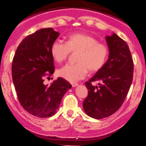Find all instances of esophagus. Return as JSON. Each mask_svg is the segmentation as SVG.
Returning <instances> with one entry per match:
<instances>
[{"mask_svg": "<svg viewBox=\"0 0 146 146\" xmlns=\"http://www.w3.org/2000/svg\"><path fill=\"white\" fill-rule=\"evenodd\" d=\"M71 85H72V86L73 88H74V87H76V86H78V84H77V83H75V82H72V83H71Z\"/></svg>", "mask_w": 146, "mask_h": 146, "instance_id": "34e87169", "label": "esophagus"}]
</instances>
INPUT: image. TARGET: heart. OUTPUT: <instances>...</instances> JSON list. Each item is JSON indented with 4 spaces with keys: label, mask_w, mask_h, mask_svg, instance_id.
<instances>
[{
    "label": "heart",
    "mask_w": 146,
    "mask_h": 146,
    "mask_svg": "<svg viewBox=\"0 0 146 146\" xmlns=\"http://www.w3.org/2000/svg\"><path fill=\"white\" fill-rule=\"evenodd\" d=\"M50 52L58 63L64 61L70 52H79L77 64H66L60 69L58 74L70 82H77L87 75L88 71L96 72L104 66L109 54L107 45L99 43L91 35L83 33H72L67 37L66 42L55 40L51 45Z\"/></svg>",
    "instance_id": "obj_1"
}]
</instances>
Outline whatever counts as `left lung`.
<instances>
[{"instance_id":"8db88e82","label":"left lung","mask_w":146,"mask_h":146,"mask_svg":"<svg viewBox=\"0 0 146 146\" xmlns=\"http://www.w3.org/2000/svg\"><path fill=\"white\" fill-rule=\"evenodd\" d=\"M109 56L104 66L85 83L88 90L82 107L91 118H107L121 108L133 78L134 64L128 44L113 33L105 37ZM99 81V86L91 82Z\"/></svg>"}]
</instances>
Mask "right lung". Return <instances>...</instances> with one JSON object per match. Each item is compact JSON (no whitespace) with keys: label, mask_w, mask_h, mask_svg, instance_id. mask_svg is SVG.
Returning a JSON list of instances; mask_svg holds the SVG:
<instances>
[{"label":"right lung","mask_w":146,"mask_h":146,"mask_svg":"<svg viewBox=\"0 0 146 146\" xmlns=\"http://www.w3.org/2000/svg\"><path fill=\"white\" fill-rule=\"evenodd\" d=\"M59 36L53 28H42L28 35L18 46L11 66L12 80L20 104L38 118L53 115L72 85L58 77L50 86L44 78L54 73L51 45Z\"/></svg>","instance_id":"obj_1"}]
</instances>
